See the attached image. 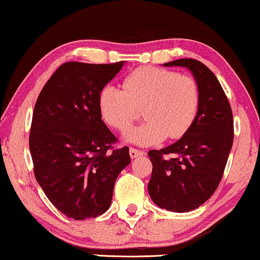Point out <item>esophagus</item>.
I'll list each match as a JSON object with an SVG mask.
<instances>
[{
	"label": "esophagus",
	"mask_w": 260,
	"mask_h": 260,
	"mask_svg": "<svg viewBox=\"0 0 260 260\" xmlns=\"http://www.w3.org/2000/svg\"><path fill=\"white\" fill-rule=\"evenodd\" d=\"M129 152H130V157L131 158H137L138 156H142L144 154V152L141 151L140 149H135V148H130Z\"/></svg>",
	"instance_id": "1"
}]
</instances>
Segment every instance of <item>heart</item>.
Segmentation results:
<instances>
[{
	"mask_svg": "<svg viewBox=\"0 0 260 260\" xmlns=\"http://www.w3.org/2000/svg\"><path fill=\"white\" fill-rule=\"evenodd\" d=\"M99 111L105 123L125 130L143 111V124L124 134V141L140 147L177 140L189 130L200 108L197 80L159 67L144 66L127 74L123 90L105 85L98 95Z\"/></svg>",
	"mask_w": 260,
	"mask_h": 260,
	"instance_id": "b5f03b06",
	"label": "heart"
}]
</instances>
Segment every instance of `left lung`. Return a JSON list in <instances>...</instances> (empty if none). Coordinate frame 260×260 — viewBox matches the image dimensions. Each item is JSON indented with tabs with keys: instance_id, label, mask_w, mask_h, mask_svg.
Segmentation results:
<instances>
[{
	"instance_id": "obj_1",
	"label": "left lung",
	"mask_w": 260,
	"mask_h": 260,
	"mask_svg": "<svg viewBox=\"0 0 260 260\" xmlns=\"http://www.w3.org/2000/svg\"><path fill=\"white\" fill-rule=\"evenodd\" d=\"M163 66L189 70L200 88V108L189 130L169 147L148 152L151 200L184 213L204 205L219 186L233 144V115L219 80L204 63L179 59Z\"/></svg>"
}]
</instances>
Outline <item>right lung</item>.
Returning a JSON list of instances; mask_svg holds the SVG:
<instances>
[{"label":"right lung","mask_w":260,"mask_h":260,"mask_svg":"<svg viewBox=\"0 0 260 260\" xmlns=\"http://www.w3.org/2000/svg\"><path fill=\"white\" fill-rule=\"evenodd\" d=\"M123 65L63 63L35 103L29 135L35 179L55 208L74 220L108 211L117 176L130 165L127 147L110 151L117 138L98 106L99 92Z\"/></svg>","instance_id":"obj_1"}]
</instances>
